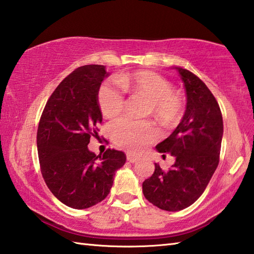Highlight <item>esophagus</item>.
Listing matches in <instances>:
<instances>
[{"label": "esophagus", "mask_w": 254, "mask_h": 254, "mask_svg": "<svg viewBox=\"0 0 254 254\" xmlns=\"http://www.w3.org/2000/svg\"><path fill=\"white\" fill-rule=\"evenodd\" d=\"M127 160L128 161V162L134 163V162H136L137 160H139V158H137L136 155H133V154H131V153H127Z\"/></svg>", "instance_id": "34e87169"}]
</instances>
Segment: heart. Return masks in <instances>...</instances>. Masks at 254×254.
<instances>
[{
  "mask_svg": "<svg viewBox=\"0 0 254 254\" xmlns=\"http://www.w3.org/2000/svg\"><path fill=\"white\" fill-rule=\"evenodd\" d=\"M105 82L99 91V107L105 118H114L122 112L126 103L124 91L149 96L151 110L162 123H173L182 112V99L162 75L152 71H136ZM156 127L150 121L122 118L111 126V136L115 144L132 153H139L158 137Z\"/></svg>",
  "mask_w": 254,
  "mask_h": 254,
  "instance_id": "b5f03b06",
  "label": "heart"
}]
</instances>
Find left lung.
Instances as JSON below:
<instances>
[{"instance_id": "obj_1", "label": "left lung", "mask_w": 254, "mask_h": 254, "mask_svg": "<svg viewBox=\"0 0 254 254\" xmlns=\"http://www.w3.org/2000/svg\"><path fill=\"white\" fill-rule=\"evenodd\" d=\"M184 84L187 108L172 134L159 143L160 153L174 156L169 171L158 163L142 184L145 199L159 209L181 211L199 199L219 164L223 136L222 114L207 86L192 72L174 67Z\"/></svg>"}]
</instances>
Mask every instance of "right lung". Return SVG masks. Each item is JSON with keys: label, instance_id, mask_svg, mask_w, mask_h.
Returning <instances> with one entry per match:
<instances>
[{"label": "right lung", "instance_id": "add662e5", "mask_svg": "<svg viewBox=\"0 0 254 254\" xmlns=\"http://www.w3.org/2000/svg\"><path fill=\"white\" fill-rule=\"evenodd\" d=\"M109 75L104 65L77 67L54 90L39 123L36 144L44 181L72 209L104 200L127 160L122 151L108 149L95 155L87 147L102 122L98 94Z\"/></svg>", "mask_w": 254, "mask_h": 254}]
</instances>
